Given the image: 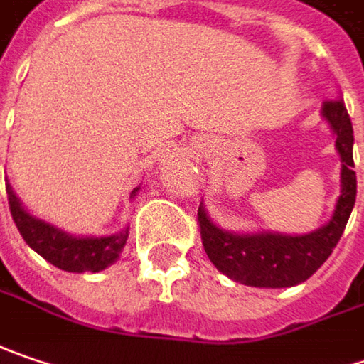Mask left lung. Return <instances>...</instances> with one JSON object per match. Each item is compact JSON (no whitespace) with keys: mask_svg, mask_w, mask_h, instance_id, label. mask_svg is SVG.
Returning a JSON list of instances; mask_svg holds the SVG:
<instances>
[{"mask_svg":"<svg viewBox=\"0 0 364 364\" xmlns=\"http://www.w3.org/2000/svg\"><path fill=\"white\" fill-rule=\"evenodd\" d=\"M323 117L336 133L342 157V194L328 225L307 235L281 233H229L213 225L198 207V228L205 252L217 270L247 287L282 289L307 281L340 242L356 200V173L353 159V122L342 98L323 102Z\"/></svg>","mask_w":364,"mask_h":364,"instance_id":"left-lung-1","label":"left lung"}]
</instances>
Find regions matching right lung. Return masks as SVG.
<instances>
[{"label":"right lung","instance_id":"1","mask_svg":"<svg viewBox=\"0 0 364 364\" xmlns=\"http://www.w3.org/2000/svg\"><path fill=\"white\" fill-rule=\"evenodd\" d=\"M8 191L9 213L20 235L36 254H41L46 262L67 270V272H98L114 262L122 252L129 237V228L117 235L106 237H73L67 235L61 229L53 228L45 221L28 215L22 209L18 196L14 194L11 186ZM139 191V188H136ZM136 191H133L135 194Z\"/></svg>","mask_w":364,"mask_h":364}]
</instances>
